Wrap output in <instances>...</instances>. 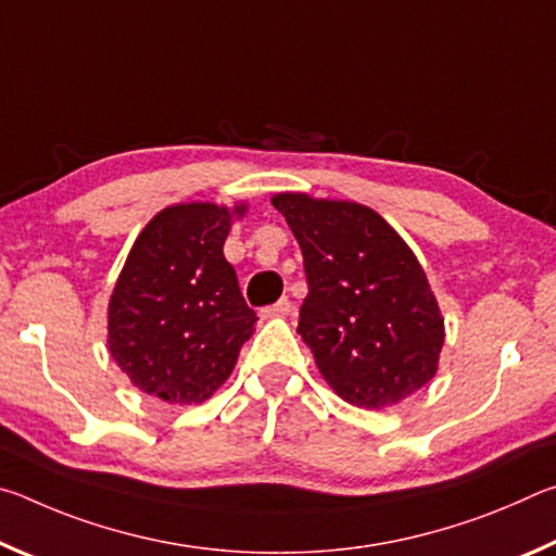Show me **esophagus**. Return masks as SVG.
I'll list each match as a JSON object with an SVG mask.
<instances>
[{"instance_id":"1","label":"esophagus","mask_w":556,"mask_h":556,"mask_svg":"<svg viewBox=\"0 0 556 556\" xmlns=\"http://www.w3.org/2000/svg\"><path fill=\"white\" fill-rule=\"evenodd\" d=\"M289 312H291V301L287 296H281L277 304L262 308V316H265V318H277V316H287Z\"/></svg>"}]
</instances>
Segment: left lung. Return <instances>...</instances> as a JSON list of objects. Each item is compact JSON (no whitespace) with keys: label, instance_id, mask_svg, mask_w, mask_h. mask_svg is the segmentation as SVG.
Segmentation results:
<instances>
[{"label":"left lung","instance_id":"8db88e82","mask_svg":"<svg viewBox=\"0 0 556 556\" xmlns=\"http://www.w3.org/2000/svg\"><path fill=\"white\" fill-rule=\"evenodd\" d=\"M304 255L299 328L338 397L384 409L434 378L444 318L425 269L382 215L351 201L277 193Z\"/></svg>","mask_w":556,"mask_h":556}]
</instances>
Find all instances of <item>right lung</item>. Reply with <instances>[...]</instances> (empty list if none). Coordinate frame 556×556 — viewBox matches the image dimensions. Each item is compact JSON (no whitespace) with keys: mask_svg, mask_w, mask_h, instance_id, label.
Listing matches in <instances>:
<instances>
[{"mask_svg":"<svg viewBox=\"0 0 556 556\" xmlns=\"http://www.w3.org/2000/svg\"><path fill=\"white\" fill-rule=\"evenodd\" d=\"M244 205H168L131 244L108 308V345L135 388L199 404L230 378L257 314L223 255Z\"/></svg>","mask_w":556,"mask_h":556,"instance_id":"1","label":"right lung"}]
</instances>
